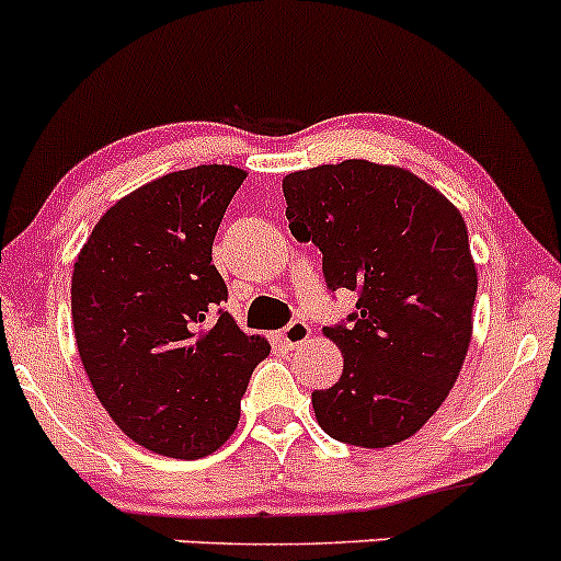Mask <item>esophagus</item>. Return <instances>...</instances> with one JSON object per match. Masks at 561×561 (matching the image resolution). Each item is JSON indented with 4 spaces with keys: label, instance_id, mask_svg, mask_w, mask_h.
<instances>
[{
    "label": "esophagus",
    "instance_id": "1",
    "mask_svg": "<svg viewBox=\"0 0 561 561\" xmlns=\"http://www.w3.org/2000/svg\"><path fill=\"white\" fill-rule=\"evenodd\" d=\"M310 339V325L305 323V320H291V323L286 325V329L280 331V342L286 344L288 350L294 347H301V344Z\"/></svg>",
    "mask_w": 561,
    "mask_h": 561
}]
</instances>
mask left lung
Instances as JSON below:
<instances>
[{
  "instance_id": "8db88e82",
  "label": "left lung",
  "mask_w": 561,
  "mask_h": 561,
  "mask_svg": "<svg viewBox=\"0 0 561 561\" xmlns=\"http://www.w3.org/2000/svg\"><path fill=\"white\" fill-rule=\"evenodd\" d=\"M288 228L323 254L331 291H357L347 323L323 329L344 370L312 392L339 443L389 448L448 398L471 342L477 267L461 211L413 172L350 159L283 178Z\"/></svg>"
}]
</instances>
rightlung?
<instances>
[{"mask_svg":"<svg viewBox=\"0 0 561 561\" xmlns=\"http://www.w3.org/2000/svg\"><path fill=\"white\" fill-rule=\"evenodd\" d=\"M247 172L182 169L111 206L79 251L73 336L116 426L169 458H204L230 439L264 336L238 329L211 243Z\"/></svg>","mask_w":561,"mask_h":561,"instance_id":"obj_1","label":"right lung"}]
</instances>
